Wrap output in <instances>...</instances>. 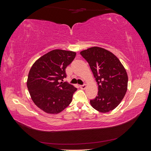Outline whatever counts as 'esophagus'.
Masks as SVG:
<instances>
[{"label":"esophagus","mask_w":151,"mask_h":151,"mask_svg":"<svg viewBox=\"0 0 151 151\" xmlns=\"http://www.w3.org/2000/svg\"><path fill=\"white\" fill-rule=\"evenodd\" d=\"M79 87H80V88H81V89H86V84L80 85V86H79Z\"/></svg>","instance_id":"obj_1"}]
</instances>
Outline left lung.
Instances as JSON below:
<instances>
[{"mask_svg":"<svg viewBox=\"0 0 151 151\" xmlns=\"http://www.w3.org/2000/svg\"><path fill=\"white\" fill-rule=\"evenodd\" d=\"M80 53L89 63L98 85V96L90 100L91 106L102 113L113 110L127 90L128 76L124 67L115 55L102 48L92 47Z\"/></svg>","mask_w":151,"mask_h":151,"instance_id":"left-lung-1","label":"left lung"}]
</instances>
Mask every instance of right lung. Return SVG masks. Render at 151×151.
<instances>
[{"label":"right lung","mask_w":151,"mask_h":151,"mask_svg":"<svg viewBox=\"0 0 151 151\" xmlns=\"http://www.w3.org/2000/svg\"><path fill=\"white\" fill-rule=\"evenodd\" d=\"M76 55V52L54 50L44 55L31 67L27 86L32 100L45 112L57 114L72 102L77 88L67 82L66 67Z\"/></svg>","instance_id":"add662e5"}]
</instances>
